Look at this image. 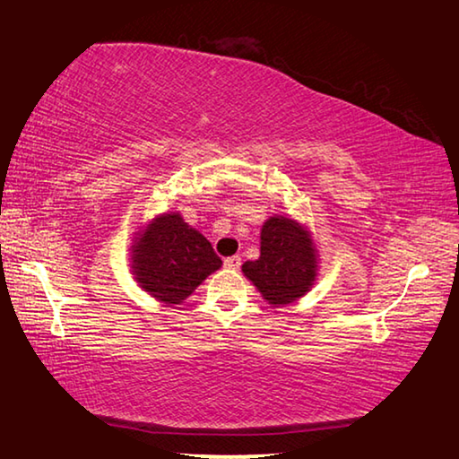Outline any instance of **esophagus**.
<instances>
[{
  "label": "esophagus",
  "instance_id": "34e87169",
  "mask_svg": "<svg viewBox=\"0 0 459 459\" xmlns=\"http://www.w3.org/2000/svg\"><path fill=\"white\" fill-rule=\"evenodd\" d=\"M223 265H226L228 269H239V265H241V257H239V255L226 257V259H223Z\"/></svg>",
  "mask_w": 459,
  "mask_h": 459
}]
</instances>
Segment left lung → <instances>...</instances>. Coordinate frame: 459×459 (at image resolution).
I'll list each match as a JSON object with an SVG mask.
<instances>
[{
	"label": "left lung",
	"instance_id": "8db88e82",
	"mask_svg": "<svg viewBox=\"0 0 459 459\" xmlns=\"http://www.w3.org/2000/svg\"><path fill=\"white\" fill-rule=\"evenodd\" d=\"M259 251V257L246 261L241 271L269 305L285 307L311 291L319 261L305 226L285 216L269 218L261 228Z\"/></svg>",
	"mask_w": 459,
	"mask_h": 459
}]
</instances>
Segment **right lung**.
Here are the masks:
<instances>
[{"label": "right lung", "mask_w": 459, "mask_h": 459, "mask_svg": "<svg viewBox=\"0 0 459 459\" xmlns=\"http://www.w3.org/2000/svg\"><path fill=\"white\" fill-rule=\"evenodd\" d=\"M136 236L130 247L133 275L148 295L166 305L184 303L205 277L221 267L212 243L178 212L156 216Z\"/></svg>", "instance_id": "right-lung-1"}]
</instances>
